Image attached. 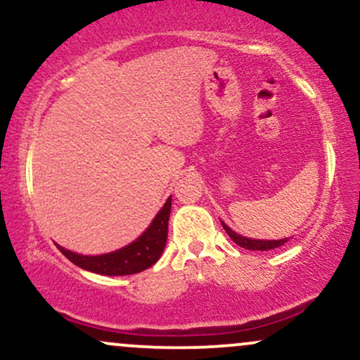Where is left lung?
Masks as SVG:
<instances>
[{
	"label": "left lung",
	"instance_id": "obj_1",
	"mask_svg": "<svg viewBox=\"0 0 360 360\" xmlns=\"http://www.w3.org/2000/svg\"><path fill=\"white\" fill-rule=\"evenodd\" d=\"M221 226H223V230L229 233V237L232 238V240L237 243L238 247H242V249H247V250H272V249H278V247L284 245V243L289 242V238H291V237H286V238H279V240H259V238H249V237H243V235H240V233L233 232V230L230 229V226L226 225L225 221H221Z\"/></svg>",
	"mask_w": 360,
	"mask_h": 360
}]
</instances>
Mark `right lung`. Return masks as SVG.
<instances>
[{
    "mask_svg": "<svg viewBox=\"0 0 360 360\" xmlns=\"http://www.w3.org/2000/svg\"><path fill=\"white\" fill-rule=\"evenodd\" d=\"M171 201L172 196H169L142 235L122 249L100 255L77 254V252L64 249L59 243H56L57 249L77 267L101 276H128L146 271L154 266L166 249Z\"/></svg>",
    "mask_w": 360,
    "mask_h": 360,
    "instance_id": "obj_1",
    "label": "right lung"
}]
</instances>
